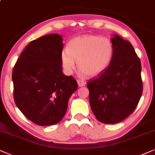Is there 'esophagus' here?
<instances>
[{
  "label": "esophagus",
  "instance_id": "34e87169",
  "mask_svg": "<svg viewBox=\"0 0 155 155\" xmlns=\"http://www.w3.org/2000/svg\"><path fill=\"white\" fill-rule=\"evenodd\" d=\"M77 83H78V86H79V87H84V86H85V82H84V81H82V80L78 79Z\"/></svg>",
  "mask_w": 155,
  "mask_h": 155
}]
</instances>
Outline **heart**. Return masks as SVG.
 <instances>
[{"label": "heart", "mask_w": 155, "mask_h": 155, "mask_svg": "<svg viewBox=\"0 0 155 155\" xmlns=\"http://www.w3.org/2000/svg\"><path fill=\"white\" fill-rule=\"evenodd\" d=\"M114 45L107 37L84 35L70 41L67 49L63 51L61 60L68 74L78 68L88 76H96L103 73L112 61Z\"/></svg>", "instance_id": "b5f03b06"}]
</instances>
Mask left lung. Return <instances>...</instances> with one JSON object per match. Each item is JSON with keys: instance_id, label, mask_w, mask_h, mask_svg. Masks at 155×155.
Segmentation results:
<instances>
[{"instance_id": "left-lung-1", "label": "left lung", "mask_w": 155, "mask_h": 155, "mask_svg": "<svg viewBox=\"0 0 155 155\" xmlns=\"http://www.w3.org/2000/svg\"><path fill=\"white\" fill-rule=\"evenodd\" d=\"M114 55L103 73L89 79V104L98 121L115 124L132 114L143 91L141 61L128 41L114 35Z\"/></svg>"}]
</instances>
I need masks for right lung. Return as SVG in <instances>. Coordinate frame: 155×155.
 Returning <instances> with one entry per match:
<instances>
[{"mask_svg": "<svg viewBox=\"0 0 155 155\" xmlns=\"http://www.w3.org/2000/svg\"><path fill=\"white\" fill-rule=\"evenodd\" d=\"M63 38L56 34L32 41L13 68V97L23 115L39 126L56 124L77 89L76 79L62 72Z\"/></svg>", "mask_w": 155, "mask_h": 155, "instance_id": "right-lung-1", "label": "right lung"}]
</instances>
